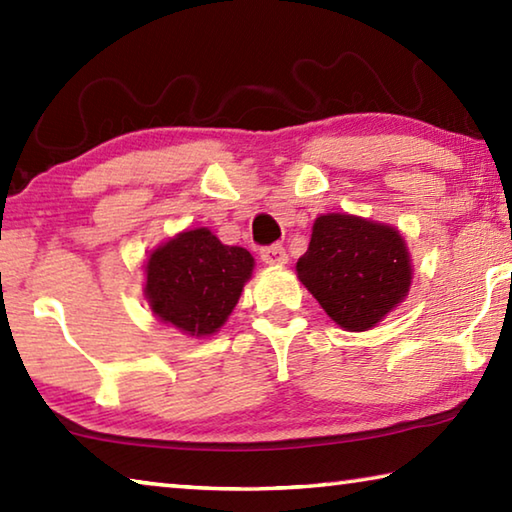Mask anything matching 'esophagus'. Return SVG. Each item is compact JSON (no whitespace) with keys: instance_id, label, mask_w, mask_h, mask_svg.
Instances as JSON below:
<instances>
[{"instance_id":"esophagus-1","label":"esophagus","mask_w":512,"mask_h":512,"mask_svg":"<svg viewBox=\"0 0 512 512\" xmlns=\"http://www.w3.org/2000/svg\"><path fill=\"white\" fill-rule=\"evenodd\" d=\"M259 255H262V262L268 264V266H284L289 262L287 250H284V246H280V244L262 248V253H259Z\"/></svg>"}]
</instances>
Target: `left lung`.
Returning a JSON list of instances; mask_svg holds the SVG:
<instances>
[{"mask_svg":"<svg viewBox=\"0 0 512 512\" xmlns=\"http://www.w3.org/2000/svg\"><path fill=\"white\" fill-rule=\"evenodd\" d=\"M296 271L327 316L350 332L375 327L406 298L413 280L400 232L352 214L318 216Z\"/></svg>","mask_w":512,"mask_h":512,"instance_id":"obj_1","label":"left lung"}]
</instances>
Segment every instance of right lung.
<instances>
[{
	"label": "right lung",
	"instance_id": "add662e5",
	"mask_svg": "<svg viewBox=\"0 0 512 512\" xmlns=\"http://www.w3.org/2000/svg\"><path fill=\"white\" fill-rule=\"evenodd\" d=\"M253 266L246 248L221 244L207 228L187 230L153 250L144 293L164 323L210 336L232 314Z\"/></svg>",
	"mask_w": 512,
	"mask_h": 512
}]
</instances>
